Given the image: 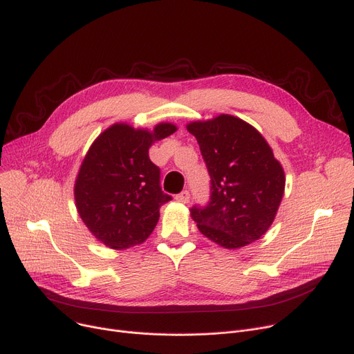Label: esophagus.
<instances>
[{
  "label": "esophagus",
  "instance_id": "esophagus-1",
  "mask_svg": "<svg viewBox=\"0 0 354 354\" xmlns=\"http://www.w3.org/2000/svg\"><path fill=\"white\" fill-rule=\"evenodd\" d=\"M189 198H191V195H189L188 191H182L180 194H178V195L175 196V199H176L178 202H182V203H188V202H189Z\"/></svg>",
  "mask_w": 354,
  "mask_h": 354
}]
</instances>
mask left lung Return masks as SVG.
Wrapping results in <instances>:
<instances>
[{
	"mask_svg": "<svg viewBox=\"0 0 354 354\" xmlns=\"http://www.w3.org/2000/svg\"><path fill=\"white\" fill-rule=\"evenodd\" d=\"M211 176V201L191 216L202 235L236 250L261 238L275 219L286 175L264 136L232 115L187 124Z\"/></svg>",
	"mask_w": 354,
	"mask_h": 354,
	"instance_id": "8db88e82",
	"label": "left lung"
}]
</instances>
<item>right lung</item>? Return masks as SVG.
<instances>
[{
    "mask_svg": "<svg viewBox=\"0 0 354 354\" xmlns=\"http://www.w3.org/2000/svg\"><path fill=\"white\" fill-rule=\"evenodd\" d=\"M176 130V124L167 122L153 130L119 122L91 143L74 182V201L99 243L126 250L153 232L159 209L171 196L160 189V172L149 159V147Z\"/></svg>",
    "mask_w": 354,
    "mask_h": 354,
    "instance_id": "right-lung-1",
    "label": "right lung"
}]
</instances>
